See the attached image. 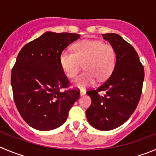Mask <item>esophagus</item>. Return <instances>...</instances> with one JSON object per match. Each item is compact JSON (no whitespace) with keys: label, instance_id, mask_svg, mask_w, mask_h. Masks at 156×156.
<instances>
[{"label":"esophagus","instance_id":"obj_1","mask_svg":"<svg viewBox=\"0 0 156 156\" xmlns=\"http://www.w3.org/2000/svg\"><path fill=\"white\" fill-rule=\"evenodd\" d=\"M85 94H86V91H85V90H81V91H80V95L81 96L85 95Z\"/></svg>","mask_w":156,"mask_h":156}]
</instances>
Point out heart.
<instances>
[{
    "label": "heart",
    "mask_w": 156,
    "mask_h": 156,
    "mask_svg": "<svg viewBox=\"0 0 156 156\" xmlns=\"http://www.w3.org/2000/svg\"><path fill=\"white\" fill-rule=\"evenodd\" d=\"M72 50L73 53L62 52L59 62L62 71L68 78H74L83 64L85 71L74 80V86L85 89L94 85L96 78L99 81H104L112 73L116 55L110 44L97 40H84L75 44Z\"/></svg>",
    "instance_id": "obj_1"
}]
</instances>
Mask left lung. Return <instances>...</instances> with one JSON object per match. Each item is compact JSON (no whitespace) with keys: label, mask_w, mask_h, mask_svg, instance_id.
<instances>
[{"label":"left lung","mask_w":156,"mask_h":156,"mask_svg":"<svg viewBox=\"0 0 156 156\" xmlns=\"http://www.w3.org/2000/svg\"><path fill=\"white\" fill-rule=\"evenodd\" d=\"M112 45L116 60L114 69L97 89L87 91L91 105L86 117L92 127L109 131L124 124L139 104L144 81V68L139 55L130 44L113 33L102 34ZM100 91L106 94L101 96Z\"/></svg>","instance_id":"obj_1"}]
</instances>
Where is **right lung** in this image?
Listing matches in <instances>:
<instances>
[{
  "mask_svg": "<svg viewBox=\"0 0 156 156\" xmlns=\"http://www.w3.org/2000/svg\"><path fill=\"white\" fill-rule=\"evenodd\" d=\"M79 37L48 31L19 52L11 71V86L16 107L30 127L40 131L60 127L79 98L78 90L60 91L68 88L69 81L59 62L62 51Z\"/></svg>",
  "mask_w": 156,
  "mask_h": 156,
  "instance_id": "add662e5",
  "label": "right lung"
}]
</instances>
